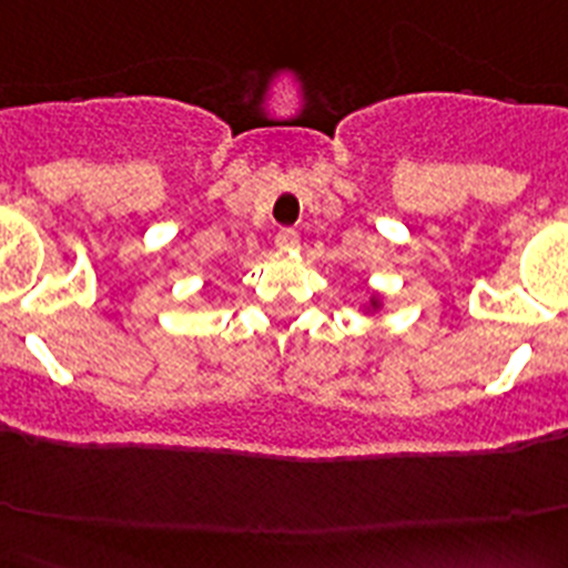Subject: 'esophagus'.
<instances>
[{"label":"esophagus","mask_w":568,"mask_h":568,"mask_svg":"<svg viewBox=\"0 0 568 568\" xmlns=\"http://www.w3.org/2000/svg\"><path fill=\"white\" fill-rule=\"evenodd\" d=\"M298 245H301L298 231L281 229L278 234H275V247H278V251H298Z\"/></svg>","instance_id":"34e87169"}]
</instances>
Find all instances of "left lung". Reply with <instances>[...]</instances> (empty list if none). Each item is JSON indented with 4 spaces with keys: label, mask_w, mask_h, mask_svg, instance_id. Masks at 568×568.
I'll return each instance as SVG.
<instances>
[{
    "label": "left lung",
    "mask_w": 568,
    "mask_h": 568,
    "mask_svg": "<svg viewBox=\"0 0 568 568\" xmlns=\"http://www.w3.org/2000/svg\"><path fill=\"white\" fill-rule=\"evenodd\" d=\"M379 310V298H371V312Z\"/></svg>",
    "instance_id": "left-lung-1"
}]
</instances>
